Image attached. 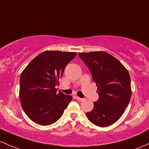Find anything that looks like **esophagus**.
Returning a JSON list of instances; mask_svg holds the SVG:
<instances>
[{"mask_svg": "<svg viewBox=\"0 0 149 149\" xmlns=\"http://www.w3.org/2000/svg\"><path fill=\"white\" fill-rule=\"evenodd\" d=\"M77 99L78 100V101H84V98H80V97H77Z\"/></svg>", "mask_w": 149, "mask_h": 149, "instance_id": "34e87169", "label": "esophagus"}]
</instances>
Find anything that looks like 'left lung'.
Wrapping results in <instances>:
<instances>
[{
	"instance_id": "8db88e82",
	"label": "left lung",
	"mask_w": 149,
	"mask_h": 149,
	"mask_svg": "<svg viewBox=\"0 0 149 149\" xmlns=\"http://www.w3.org/2000/svg\"><path fill=\"white\" fill-rule=\"evenodd\" d=\"M79 57L91 72L98 86V99L91 111L86 113L91 123L107 127L124 113L131 98V79L120 62L104 51L79 53Z\"/></svg>"
}]
</instances>
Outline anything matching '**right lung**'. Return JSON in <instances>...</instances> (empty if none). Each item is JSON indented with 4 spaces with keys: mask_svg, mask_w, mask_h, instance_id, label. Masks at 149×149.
I'll list each match as a JSON object with an SVG mask.
<instances>
[{
    "mask_svg": "<svg viewBox=\"0 0 149 149\" xmlns=\"http://www.w3.org/2000/svg\"><path fill=\"white\" fill-rule=\"evenodd\" d=\"M76 55L73 52L45 51L30 62L21 74L22 107L36 124L46 126L56 123L71 101V96L58 92L56 86L67 65Z\"/></svg>",
    "mask_w": 149,
    "mask_h": 149,
    "instance_id": "obj_1",
    "label": "right lung"
}]
</instances>
